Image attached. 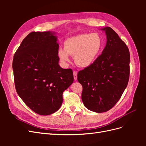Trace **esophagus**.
<instances>
[{"instance_id": "34e87169", "label": "esophagus", "mask_w": 146, "mask_h": 146, "mask_svg": "<svg viewBox=\"0 0 146 146\" xmlns=\"http://www.w3.org/2000/svg\"><path fill=\"white\" fill-rule=\"evenodd\" d=\"M74 74V78L75 80H77V72L76 71H74L73 72Z\"/></svg>"}]
</instances>
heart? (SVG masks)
Here are the masks:
<instances>
[{
  "mask_svg": "<svg viewBox=\"0 0 146 146\" xmlns=\"http://www.w3.org/2000/svg\"><path fill=\"white\" fill-rule=\"evenodd\" d=\"M104 44L102 38L97 33L78 35L66 39L64 49H59L58 56L63 63L69 61V55L74 56L78 66L88 68L98 58L103 50Z\"/></svg>",
  "mask_w": 146,
  "mask_h": 146,
  "instance_id": "heart-1",
  "label": "heart"
}]
</instances>
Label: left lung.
Masks as SVG:
<instances>
[{
  "label": "left lung",
  "mask_w": 146,
  "mask_h": 146,
  "mask_svg": "<svg viewBox=\"0 0 146 146\" xmlns=\"http://www.w3.org/2000/svg\"><path fill=\"white\" fill-rule=\"evenodd\" d=\"M102 30L107 41L102 54L77 75V80L83 87V103L86 108L96 113L107 111L116 105L130 76L129 48L111 28Z\"/></svg>",
  "instance_id": "8db88e82"
}]
</instances>
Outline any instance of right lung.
Returning <instances> with one entry per match:
<instances>
[{
    "label": "right lung",
    "instance_id": "obj_1",
    "mask_svg": "<svg viewBox=\"0 0 146 146\" xmlns=\"http://www.w3.org/2000/svg\"><path fill=\"white\" fill-rule=\"evenodd\" d=\"M56 41L50 32H31L13 57L17 93L27 107L40 115H49L59 110L63 92L74 81L72 70L58 64Z\"/></svg>",
    "mask_w": 146,
    "mask_h": 146
}]
</instances>
